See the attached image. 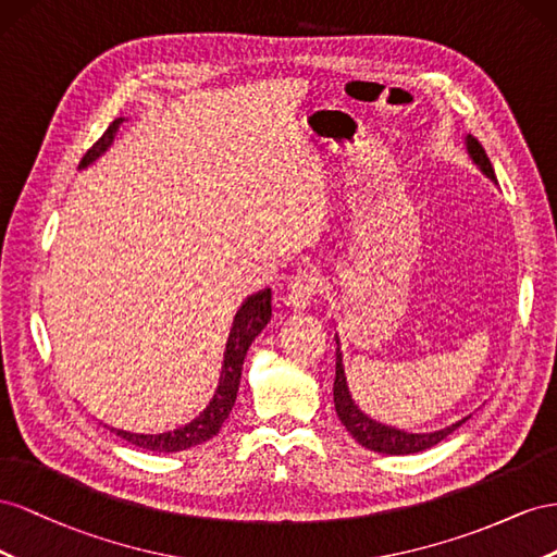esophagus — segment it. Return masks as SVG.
<instances>
[{
  "label": "esophagus",
  "mask_w": 557,
  "mask_h": 557,
  "mask_svg": "<svg viewBox=\"0 0 557 557\" xmlns=\"http://www.w3.org/2000/svg\"><path fill=\"white\" fill-rule=\"evenodd\" d=\"M317 294H320V280H317V275H312L310 270H298V273L289 277L284 304L289 308H308Z\"/></svg>",
  "instance_id": "obj_1"
}]
</instances>
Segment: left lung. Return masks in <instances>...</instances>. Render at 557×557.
I'll list each match as a JSON object with an SVG mask.
<instances>
[{
    "mask_svg": "<svg viewBox=\"0 0 557 557\" xmlns=\"http://www.w3.org/2000/svg\"><path fill=\"white\" fill-rule=\"evenodd\" d=\"M467 149L469 156L473 158V163L479 165L492 182H497L495 177V170H492L490 158L483 149V145L475 137H467ZM333 404H336V412L341 422L345 424V429L352 438H357L363 448L375 450V453H385V455H410V453H420L436 446L448 434H453L455 429L462 424L465 420L455 422L453 426L441 429V432H432V434H408L401 432V429H392L380 424L375 420H371L369 416H363V412L355 406L352 396H349L347 383H345V371H343V355H341V347L336 352V380H333Z\"/></svg>",
    "mask_w": 557,
    "mask_h": 557,
    "instance_id": "1",
    "label": "left lung"
}]
</instances>
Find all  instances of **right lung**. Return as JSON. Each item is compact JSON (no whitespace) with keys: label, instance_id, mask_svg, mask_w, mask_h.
<instances>
[{"label":"right lung","instance_id":"right-lung-1","mask_svg":"<svg viewBox=\"0 0 557 557\" xmlns=\"http://www.w3.org/2000/svg\"><path fill=\"white\" fill-rule=\"evenodd\" d=\"M121 123H123V119H116L109 123L104 135L86 151L78 168L90 165L95 158L107 151V147L111 145V139H114ZM268 322H270V289H261L257 294L247 296V300L240 306V310H237L235 320H233V329H231L226 355H224V369H221V380H219L214 399L194 422H188L186 426L177 429V432H168V434H149L147 436V434L123 432V429H111V432H116V436L133 443V446H137V448L153 450V453H180L186 448L200 446V443L216 436L221 424L226 422V418L231 416V410L235 406L237 385H240L243 361H245L247 349Z\"/></svg>","mask_w":557,"mask_h":557}]
</instances>
